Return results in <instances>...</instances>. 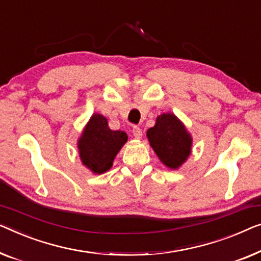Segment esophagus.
I'll use <instances>...</instances> for the list:
<instances>
[{
  "label": "esophagus",
  "instance_id": "obj_1",
  "mask_svg": "<svg viewBox=\"0 0 261 261\" xmlns=\"http://www.w3.org/2000/svg\"><path fill=\"white\" fill-rule=\"evenodd\" d=\"M132 134H134L136 139H141L142 136H143V131H142L141 127L134 126V129H132Z\"/></svg>",
  "mask_w": 261,
  "mask_h": 261
}]
</instances>
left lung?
Returning <instances> with one entry per match:
<instances>
[{
  "label": "left lung",
  "instance_id": "1",
  "mask_svg": "<svg viewBox=\"0 0 261 261\" xmlns=\"http://www.w3.org/2000/svg\"><path fill=\"white\" fill-rule=\"evenodd\" d=\"M146 137L159 161L171 170L179 169L192 152V136L172 112L159 115Z\"/></svg>",
  "mask_w": 261,
  "mask_h": 261
}]
</instances>
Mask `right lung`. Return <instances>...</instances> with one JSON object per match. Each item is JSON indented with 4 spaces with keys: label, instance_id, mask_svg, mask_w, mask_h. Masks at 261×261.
I'll return each mask as SVG.
<instances>
[{
    "label": "right lung",
    "instance_id": "right-lung-1",
    "mask_svg": "<svg viewBox=\"0 0 261 261\" xmlns=\"http://www.w3.org/2000/svg\"><path fill=\"white\" fill-rule=\"evenodd\" d=\"M126 142L125 132L111 130L107 117L100 114H93L77 141L82 164L95 174L107 172L111 169L114 159Z\"/></svg>",
    "mask_w": 261,
    "mask_h": 261
}]
</instances>
